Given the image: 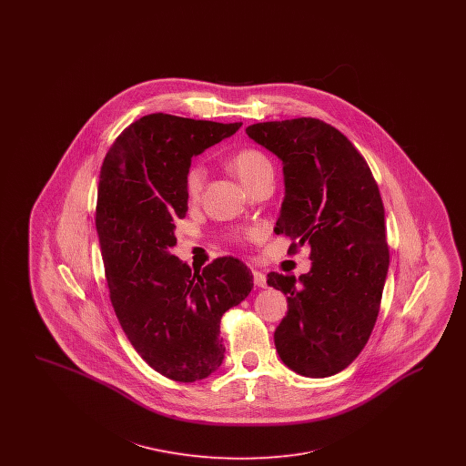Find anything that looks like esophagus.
Segmentation results:
<instances>
[{
	"label": "esophagus",
	"instance_id": "esophagus-1",
	"mask_svg": "<svg viewBox=\"0 0 466 466\" xmlns=\"http://www.w3.org/2000/svg\"><path fill=\"white\" fill-rule=\"evenodd\" d=\"M253 283L258 289H267V276L260 270H253Z\"/></svg>",
	"mask_w": 466,
	"mask_h": 466
}]
</instances>
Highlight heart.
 <instances>
[{"label": "heart", "mask_w": 466, "mask_h": 466, "mask_svg": "<svg viewBox=\"0 0 466 466\" xmlns=\"http://www.w3.org/2000/svg\"><path fill=\"white\" fill-rule=\"evenodd\" d=\"M230 167L248 188H251L255 183H258L264 177H272V164H270L268 157L257 148L239 150L236 156L230 158ZM204 177H206V171L199 164H196L188 169L187 181H185L188 199H199ZM257 236H258V230H246L239 238L241 239H255Z\"/></svg>", "instance_id": "b5f03b06"}]
</instances>
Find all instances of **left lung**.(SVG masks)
Wrapping results in <instances>:
<instances>
[{
    "instance_id": "left-lung-1",
    "label": "left lung",
    "mask_w": 466,
    "mask_h": 466,
    "mask_svg": "<svg viewBox=\"0 0 466 466\" xmlns=\"http://www.w3.org/2000/svg\"><path fill=\"white\" fill-rule=\"evenodd\" d=\"M246 134L283 162L274 232L310 246L308 274H267V285L289 299L274 332L278 355L300 376H333L365 348L388 276L376 179L351 141L318 118L253 124Z\"/></svg>"
}]
</instances>
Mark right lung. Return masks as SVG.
Listing matches in <instances>:
<instances>
[{
	"mask_svg": "<svg viewBox=\"0 0 466 466\" xmlns=\"http://www.w3.org/2000/svg\"><path fill=\"white\" fill-rule=\"evenodd\" d=\"M241 126L145 115L115 139L101 167L96 228L113 309L137 355L179 382L218 370L223 312L253 289L251 270L234 257L192 272L171 253L175 222L188 211L192 157Z\"/></svg>",
	"mask_w": 466,
	"mask_h": 466,
	"instance_id": "1",
	"label": "right lung"
}]
</instances>
